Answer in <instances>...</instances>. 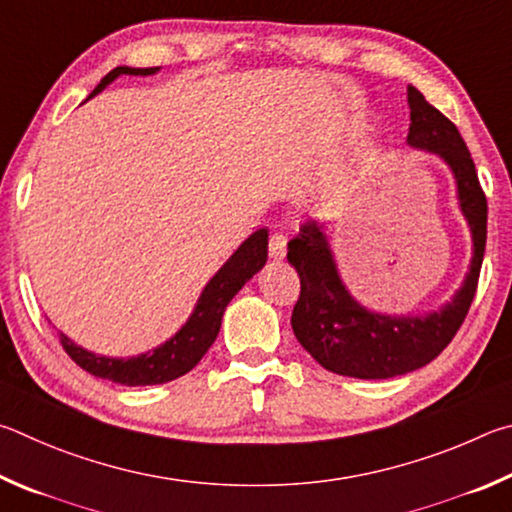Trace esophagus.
Segmentation results:
<instances>
[{
    "label": "esophagus",
    "instance_id": "esophagus-1",
    "mask_svg": "<svg viewBox=\"0 0 512 512\" xmlns=\"http://www.w3.org/2000/svg\"><path fill=\"white\" fill-rule=\"evenodd\" d=\"M288 254V238L283 236V233H272L270 238V258L274 261H281Z\"/></svg>",
    "mask_w": 512,
    "mask_h": 512
}]
</instances>
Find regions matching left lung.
<instances>
[{"mask_svg":"<svg viewBox=\"0 0 512 512\" xmlns=\"http://www.w3.org/2000/svg\"><path fill=\"white\" fill-rule=\"evenodd\" d=\"M407 103L409 146L438 155L452 170L456 200L472 233V258L461 288L438 310L425 315H384L364 308L348 292L326 229L319 222L303 224L288 245V261L301 279V294L292 312L294 337L324 369L348 378H396L441 355L468 315L486 251L488 202L468 146L456 125L411 85Z\"/></svg>","mask_w":512,"mask_h":512,"instance_id":"obj_1","label":"left lung"}]
</instances>
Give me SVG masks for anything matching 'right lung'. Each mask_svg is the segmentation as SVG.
<instances>
[{
	"mask_svg": "<svg viewBox=\"0 0 512 512\" xmlns=\"http://www.w3.org/2000/svg\"><path fill=\"white\" fill-rule=\"evenodd\" d=\"M157 71L159 67H116L96 85L89 98L101 94L112 80L123 74L152 76ZM267 236H270L267 229H258L251 233L229 256V261L215 272L213 279L204 285L200 299H197L186 324L173 337L166 339L164 344L152 348V351L134 357L96 355L60 333L62 348H65L67 355L80 369L96 375V378L125 384V387H148V384H164L182 378L184 373L191 371L202 360L204 353L215 342L229 301L236 297L251 276L258 270H263V265L267 263Z\"/></svg>",
	"mask_w": 512,
	"mask_h": 512,
	"instance_id": "right-lung-1",
	"label": "right lung"
}]
</instances>
